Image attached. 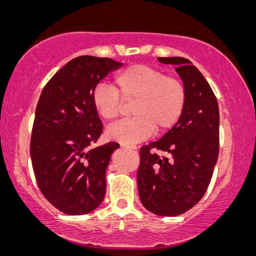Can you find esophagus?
Returning a JSON list of instances; mask_svg holds the SVG:
<instances>
[{
    "mask_svg": "<svg viewBox=\"0 0 256 256\" xmlns=\"http://www.w3.org/2000/svg\"><path fill=\"white\" fill-rule=\"evenodd\" d=\"M122 146H124V149H128V150H136L138 148H136V146H128V144H122Z\"/></svg>",
    "mask_w": 256,
    "mask_h": 256,
    "instance_id": "obj_1",
    "label": "esophagus"
}]
</instances>
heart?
<instances>
[{
  "mask_svg": "<svg viewBox=\"0 0 256 256\" xmlns=\"http://www.w3.org/2000/svg\"><path fill=\"white\" fill-rule=\"evenodd\" d=\"M121 100L132 101L130 120L108 128L107 136L122 144H135L158 132L170 130L180 120L186 104V90L180 79L166 76L158 68L134 64L115 76L114 86L101 82L92 101L98 114L113 122L121 114Z\"/></svg>",
  "mask_w": 256,
  "mask_h": 256,
  "instance_id": "heart-1",
  "label": "heart"
}]
</instances>
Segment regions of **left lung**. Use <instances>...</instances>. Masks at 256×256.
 Segmentation results:
<instances>
[{
	"label": "left lung",
	"instance_id": "1",
	"mask_svg": "<svg viewBox=\"0 0 256 256\" xmlns=\"http://www.w3.org/2000/svg\"><path fill=\"white\" fill-rule=\"evenodd\" d=\"M176 66L186 104L176 124L140 149L138 194L142 205L163 216L183 214L208 190L219 155V107L211 86L186 58L158 57ZM156 150L168 156H160Z\"/></svg>",
	"mask_w": 256,
	"mask_h": 256
}]
</instances>
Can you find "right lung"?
I'll use <instances>...</instances> for the list:
<instances>
[{
  "label": "right lung",
  "instance_id": "right-lung-1",
  "mask_svg": "<svg viewBox=\"0 0 256 256\" xmlns=\"http://www.w3.org/2000/svg\"><path fill=\"white\" fill-rule=\"evenodd\" d=\"M122 66L110 58L80 56L45 85L38 100L30 155L44 197L71 216L96 210L106 194V170L120 144L92 148L102 132L92 96L98 84Z\"/></svg>",
  "mask_w": 256,
  "mask_h": 256
}]
</instances>
